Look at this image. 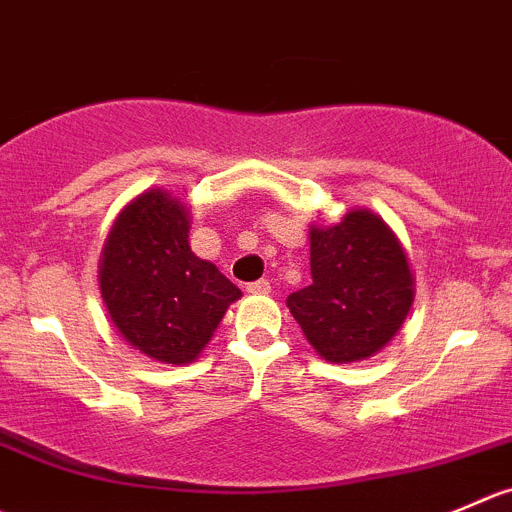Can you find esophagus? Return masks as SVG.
<instances>
[{
	"instance_id": "obj_1",
	"label": "esophagus",
	"mask_w": 512,
	"mask_h": 512,
	"mask_svg": "<svg viewBox=\"0 0 512 512\" xmlns=\"http://www.w3.org/2000/svg\"><path fill=\"white\" fill-rule=\"evenodd\" d=\"M245 290L250 292V295H267V292H270V282H267V280H255V282H250V285H247Z\"/></svg>"
}]
</instances>
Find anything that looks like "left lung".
<instances>
[{
    "mask_svg": "<svg viewBox=\"0 0 512 512\" xmlns=\"http://www.w3.org/2000/svg\"><path fill=\"white\" fill-rule=\"evenodd\" d=\"M312 282L287 297L307 342L327 362H357L388 345L415 300L398 235L370 210L310 227Z\"/></svg>",
    "mask_w": 512,
    "mask_h": 512,
    "instance_id": "8db88e82",
    "label": "left lung"
}]
</instances>
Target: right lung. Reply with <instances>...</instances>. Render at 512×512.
<instances>
[{"label":"right lung","mask_w":512,"mask_h":512,"mask_svg":"<svg viewBox=\"0 0 512 512\" xmlns=\"http://www.w3.org/2000/svg\"><path fill=\"white\" fill-rule=\"evenodd\" d=\"M190 210L167 190H147L119 212L99 260L109 320L135 350L167 365L192 362L242 295L192 252Z\"/></svg>","instance_id":"right-lung-1"}]
</instances>
